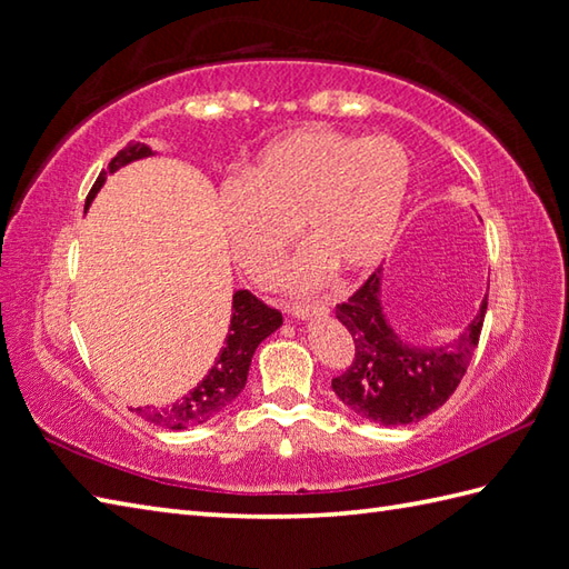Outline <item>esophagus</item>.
Segmentation results:
<instances>
[{
  "instance_id": "esophagus-1",
  "label": "esophagus",
  "mask_w": 569,
  "mask_h": 569,
  "mask_svg": "<svg viewBox=\"0 0 569 569\" xmlns=\"http://www.w3.org/2000/svg\"><path fill=\"white\" fill-rule=\"evenodd\" d=\"M288 312L298 320H310V317H325L329 312L327 306H288Z\"/></svg>"
}]
</instances>
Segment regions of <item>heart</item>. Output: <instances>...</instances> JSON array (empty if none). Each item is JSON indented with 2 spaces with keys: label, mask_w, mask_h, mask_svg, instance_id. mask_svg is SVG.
<instances>
[{
  "label": "heart",
  "mask_w": 569,
  "mask_h": 569,
  "mask_svg": "<svg viewBox=\"0 0 569 569\" xmlns=\"http://www.w3.org/2000/svg\"><path fill=\"white\" fill-rule=\"evenodd\" d=\"M412 162L398 140L335 128H298L271 140L242 179L220 189L224 232L237 261L267 276L296 240L310 247L283 271L293 290H315L332 269L366 273L398 240Z\"/></svg>",
  "instance_id": "1"
}]
</instances>
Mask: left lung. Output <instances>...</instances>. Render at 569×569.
<instances>
[{"label":"left lung","mask_w":569,"mask_h":569,"mask_svg":"<svg viewBox=\"0 0 569 569\" xmlns=\"http://www.w3.org/2000/svg\"><path fill=\"white\" fill-rule=\"evenodd\" d=\"M380 271L337 306V320L353 337V361L332 378V390L351 412L382 427L412 425L436 412L456 392L478 349L487 312H480L453 345L412 347L402 341L382 315Z\"/></svg>","instance_id":"8db88e82"}]
</instances>
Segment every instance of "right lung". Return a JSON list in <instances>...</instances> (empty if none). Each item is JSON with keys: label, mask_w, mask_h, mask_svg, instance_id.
Instances as JSON below:
<instances>
[{"label": "right lung", "mask_w": 569, "mask_h": 569, "mask_svg": "<svg viewBox=\"0 0 569 569\" xmlns=\"http://www.w3.org/2000/svg\"><path fill=\"white\" fill-rule=\"evenodd\" d=\"M150 154L152 150L144 142H128L109 162V169L101 171L99 179L94 181V187H91L87 196V206L94 201V196L103 187L106 174H113L116 169ZM281 322L283 315L279 310L269 308L267 302H261L249 290H237L232 296V320L228 339H224V347L206 378L177 402L167 407H138L136 412L164 429H187L206 425L208 419L220 415L242 392L257 347L271 332H276Z\"/></svg>", "instance_id": "right-lung-1"}]
</instances>
